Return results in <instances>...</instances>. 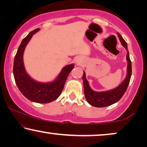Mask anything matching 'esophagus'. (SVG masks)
<instances>
[{
    "label": "esophagus",
    "mask_w": 147,
    "mask_h": 147,
    "mask_svg": "<svg viewBox=\"0 0 147 147\" xmlns=\"http://www.w3.org/2000/svg\"><path fill=\"white\" fill-rule=\"evenodd\" d=\"M77 62H79V60H77Z\"/></svg>",
    "instance_id": "obj_1"
}]
</instances>
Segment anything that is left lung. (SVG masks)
<instances>
[{
	"label": "left lung",
	"instance_id": "1",
	"mask_svg": "<svg viewBox=\"0 0 147 147\" xmlns=\"http://www.w3.org/2000/svg\"><path fill=\"white\" fill-rule=\"evenodd\" d=\"M117 34H118L119 39L122 43V45L127 50L126 60L128 61V66H127V75L126 79L118 87L115 88L114 89L107 91L96 92L91 89L87 80L86 79L85 72H83V81L84 85V93H85V98L87 99V102L93 106L103 107L109 106V105L116 103L124 95L127 88H128L129 83H130L131 75H132V64H131L130 56H129L128 46H127V43L125 42L122 36L119 33Z\"/></svg>",
	"mask_w": 147,
	"mask_h": 147
}]
</instances>
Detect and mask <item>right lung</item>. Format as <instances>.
<instances>
[{
    "mask_svg": "<svg viewBox=\"0 0 147 147\" xmlns=\"http://www.w3.org/2000/svg\"><path fill=\"white\" fill-rule=\"evenodd\" d=\"M40 30L36 29L23 39L17 50L13 64V75L19 91L29 100L40 103H47L56 100L63 90L64 83L74 64L66 65L62 68L58 77L51 83H40L27 75L23 64V55L25 48L33 35Z\"/></svg>",
    "mask_w": 147,
    "mask_h": 147,
    "instance_id": "add662e5",
    "label": "right lung"
}]
</instances>
